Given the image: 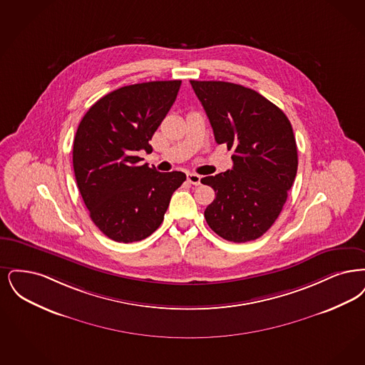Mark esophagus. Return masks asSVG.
<instances>
[{"label": "esophagus", "instance_id": "obj_1", "mask_svg": "<svg viewBox=\"0 0 365 365\" xmlns=\"http://www.w3.org/2000/svg\"><path fill=\"white\" fill-rule=\"evenodd\" d=\"M202 180V175H196V173H187V181L192 185H199Z\"/></svg>", "mask_w": 365, "mask_h": 365}]
</instances>
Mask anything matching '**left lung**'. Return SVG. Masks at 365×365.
I'll return each mask as SVG.
<instances>
[{
    "instance_id": "left-lung-1",
    "label": "left lung",
    "mask_w": 365,
    "mask_h": 365,
    "mask_svg": "<svg viewBox=\"0 0 365 365\" xmlns=\"http://www.w3.org/2000/svg\"><path fill=\"white\" fill-rule=\"evenodd\" d=\"M190 86L215 142L235 151L232 170L200 180L215 190L205 218L227 241L256 240L281 214L296 178L299 158L292 124L278 106L244 86L197 80H190Z\"/></svg>"
}]
</instances>
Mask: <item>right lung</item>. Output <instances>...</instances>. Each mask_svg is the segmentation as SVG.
<instances>
[{"label": "right lung", "mask_w": 365, "mask_h": 365, "mask_svg": "<svg viewBox=\"0 0 365 365\" xmlns=\"http://www.w3.org/2000/svg\"><path fill=\"white\" fill-rule=\"evenodd\" d=\"M181 80L125 86L102 96L80 121L73 170L83 202L96 227L117 242L151 236L163 221L182 172L159 173L142 165L138 151L175 103Z\"/></svg>", "instance_id": "add662e5"}]
</instances>
